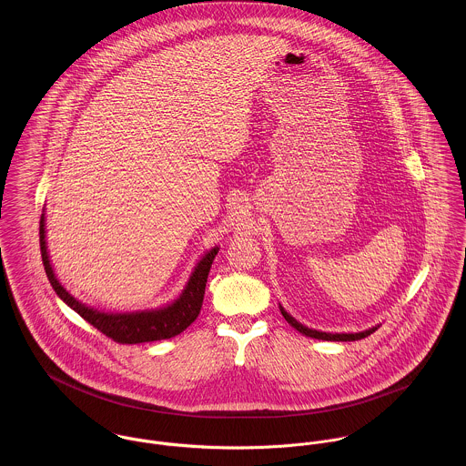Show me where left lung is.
<instances>
[{
    "label": "left lung",
    "mask_w": 466,
    "mask_h": 466,
    "mask_svg": "<svg viewBox=\"0 0 466 466\" xmlns=\"http://www.w3.org/2000/svg\"><path fill=\"white\" fill-rule=\"evenodd\" d=\"M279 310H281V314H283V318H285V321H287L289 325H292L298 332H301L303 335H307V337H314V339H323V340H359V339H364V337H368V335H371V333L377 330V327H373V329H370V330H366V332L359 333L318 332V330H312V329L303 327L301 323H298V321H296L290 314H287L281 307H279Z\"/></svg>",
    "instance_id": "obj_1"
}]
</instances>
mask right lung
I'll list each match as a JSON object with an SVG mask.
<instances>
[{"instance_id":"1","label":"right lung","mask_w":466,"mask_h":466,"mask_svg":"<svg viewBox=\"0 0 466 466\" xmlns=\"http://www.w3.org/2000/svg\"><path fill=\"white\" fill-rule=\"evenodd\" d=\"M39 244H41L43 266L57 296L80 318H84L89 325H93L98 332L107 335L109 339L120 344H137V342L170 339L187 330L199 316L208 274L215 255L218 253V248H213L209 253L202 257V260L194 268L183 294L168 307H163L159 310H143V312H131V314H107V312H100L82 305L57 281L54 268L50 266L48 251H46L45 213L41 215V222H39Z\"/></svg>"}]
</instances>
